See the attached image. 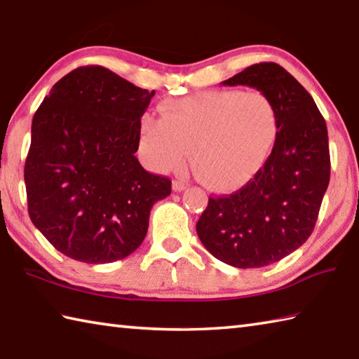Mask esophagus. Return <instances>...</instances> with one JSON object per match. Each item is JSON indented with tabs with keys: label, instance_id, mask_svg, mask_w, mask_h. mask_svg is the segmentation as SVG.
Instances as JSON below:
<instances>
[{
	"label": "esophagus",
	"instance_id": "1",
	"mask_svg": "<svg viewBox=\"0 0 359 359\" xmlns=\"http://www.w3.org/2000/svg\"><path fill=\"white\" fill-rule=\"evenodd\" d=\"M187 188V184L182 180H172V190L174 191H184Z\"/></svg>",
	"mask_w": 359,
	"mask_h": 359
}]
</instances>
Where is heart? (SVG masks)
Here are the masks:
<instances>
[{
    "label": "heart",
    "mask_w": 359,
    "mask_h": 359,
    "mask_svg": "<svg viewBox=\"0 0 359 359\" xmlns=\"http://www.w3.org/2000/svg\"><path fill=\"white\" fill-rule=\"evenodd\" d=\"M279 136L276 103L262 90L213 89L163 103L141 121L140 152L157 172L190 154L198 177L215 191L245 187L270 160Z\"/></svg>",
    "instance_id": "b5f03b06"
}]
</instances>
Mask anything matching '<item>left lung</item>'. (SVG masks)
<instances>
[{
  "instance_id": "left-lung-1",
  "label": "left lung",
  "mask_w": 359,
  "mask_h": 359,
  "mask_svg": "<svg viewBox=\"0 0 359 359\" xmlns=\"http://www.w3.org/2000/svg\"><path fill=\"white\" fill-rule=\"evenodd\" d=\"M223 84L269 94L279 136L256 177L229 196L208 198L196 232L221 262L259 269L289 256L314 231L330 184L328 130L311 94L276 62L254 64Z\"/></svg>"
}]
</instances>
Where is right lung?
<instances>
[{
    "mask_svg": "<svg viewBox=\"0 0 359 359\" xmlns=\"http://www.w3.org/2000/svg\"><path fill=\"white\" fill-rule=\"evenodd\" d=\"M155 90L86 66L62 76L32 117L25 163L28 213L57 251L109 264L144 240L171 180L147 172L135 152Z\"/></svg>",
    "mask_w": 359,
    "mask_h": 359,
    "instance_id": "right-lung-1",
    "label": "right lung"
}]
</instances>
